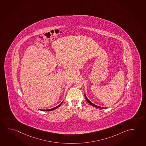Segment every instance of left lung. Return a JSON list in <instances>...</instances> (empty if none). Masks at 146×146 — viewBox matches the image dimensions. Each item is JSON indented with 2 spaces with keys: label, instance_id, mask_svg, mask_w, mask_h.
<instances>
[{
  "label": "left lung",
  "instance_id": "8db88e82",
  "mask_svg": "<svg viewBox=\"0 0 146 146\" xmlns=\"http://www.w3.org/2000/svg\"><path fill=\"white\" fill-rule=\"evenodd\" d=\"M85 98H86V100L88 102V103L89 104H90L91 106H93V107H96V108H99V109H104V108H102V107H99V106H96V105H95V104H93V103H92L89 100H88V98H87V97H86V95H85Z\"/></svg>",
  "mask_w": 146,
  "mask_h": 146
}]
</instances>
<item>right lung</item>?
<instances>
[{"instance_id":"1","label":"right lung","mask_w":146,"mask_h":146,"mask_svg":"<svg viewBox=\"0 0 146 146\" xmlns=\"http://www.w3.org/2000/svg\"><path fill=\"white\" fill-rule=\"evenodd\" d=\"M61 104H62V103H61ZM61 104H60L59 105H58V106L55 107V108H54L53 109H49V110H41V111H53L54 110H55V109H57V108H58V107H60Z\"/></svg>"}]
</instances>
